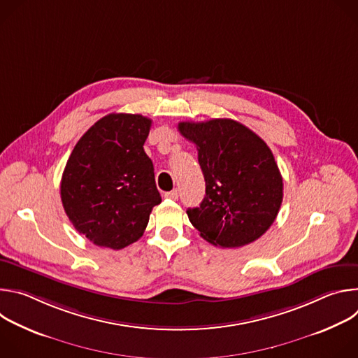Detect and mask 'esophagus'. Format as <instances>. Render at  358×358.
<instances>
[{
    "instance_id": "34e87169",
    "label": "esophagus",
    "mask_w": 358,
    "mask_h": 358,
    "mask_svg": "<svg viewBox=\"0 0 358 358\" xmlns=\"http://www.w3.org/2000/svg\"><path fill=\"white\" fill-rule=\"evenodd\" d=\"M166 198H170V199H178V189H173V191H169L164 194Z\"/></svg>"
}]
</instances>
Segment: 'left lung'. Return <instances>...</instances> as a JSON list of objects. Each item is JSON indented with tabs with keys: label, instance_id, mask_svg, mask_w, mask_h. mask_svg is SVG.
I'll use <instances>...</instances> for the list:
<instances>
[{
	"label": "left lung",
	"instance_id": "obj_1",
	"mask_svg": "<svg viewBox=\"0 0 358 358\" xmlns=\"http://www.w3.org/2000/svg\"><path fill=\"white\" fill-rule=\"evenodd\" d=\"M180 133L195 143L206 178V196L188 208L189 222L210 243L239 248L261 238L283 199V180L268 144L231 119L181 122Z\"/></svg>",
	"mask_w": 358,
	"mask_h": 358
}]
</instances>
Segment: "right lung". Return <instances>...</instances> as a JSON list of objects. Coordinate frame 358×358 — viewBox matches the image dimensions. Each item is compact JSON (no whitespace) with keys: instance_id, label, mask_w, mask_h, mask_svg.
<instances>
[{"instance_id":"obj_1","label":"right lung","mask_w":358,"mask_h":358,"mask_svg":"<svg viewBox=\"0 0 358 358\" xmlns=\"http://www.w3.org/2000/svg\"><path fill=\"white\" fill-rule=\"evenodd\" d=\"M151 120L110 113L72 150L61 181L64 210L75 229L97 246L123 249L144 234L162 202L155 167L144 152Z\"/></svg>"}]
</instances>
